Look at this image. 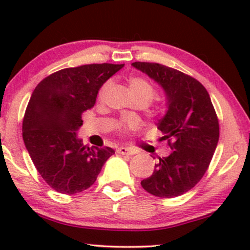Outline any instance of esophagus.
<instances>
[{
	"mask_svg": "<svg viewBox=\"0 0 250 250\" xmlns=\"http://www.w3.org/2000/svg\"><path fill=\"white\" fill-rule=\"evenodd\" d=\"M117 152L119 155H127V156H132L134 155V151L131 149H127V148H124V146H122V148H118L117 149Z\"/></svg>",
	"mask_w": 250,
	"mask_h": 250,
	"instance_id": "obj_1",
	"label": "esophagus"
}]
</instances>
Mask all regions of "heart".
I'll list each match as a JSON object with an SVG mask.
<instances>
[{"instance_id": "heart-1", "label": "heart", "mask_w": 250, "mask_h": 250, "mask_svg": "<svg viewBox=\"0 0 250 250\" xmlns=\"http://www.w3.org/2000/svg\"><path fill=\"white\" fill-rule=\"evenodd\" d=\"M110 86H111V81L105 82L100 88L99 97L100 98L104 97L105 92L109 90V87ZM128 86L135 100H142L145 101L146 104L151 100L153 94H155V88H153L152 84L143 77H131L128 81ZM136 123L134 121H131L126 124V127H134Z\"/></svg>"}]
</instances>
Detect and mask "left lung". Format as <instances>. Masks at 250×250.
<instances>
[{
  "mask_svg": "<svg viewBox=\"0 0 250 250\" xmlns=\"http://www.w3.org/2000/svg\"><path fill=\"white\" fill-rule=\"evenodd\" d=\"M165 93L166 114L157 123L170 153L158 157L151 176L141 181L146 192L174 198L188 192L201 180L217 146L220 127L210 97L193 77L164 64L133 62Z\"/></svg>",
  "mask_w": 250,
  "mask_h": 250,
  "instance_id": "left-lung-1",
  "label": "left lung"
}]
</instances>
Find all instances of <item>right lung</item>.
Returning <instances> with one entry per match:
<instances>
[{
	"label": "right lung",
	"instance_id": "right-lung-1",
	"mask_svg": "<svg viewBox=\"0 0 250 250\" xmlns=\"http://www.w3.org/2000/svg\"><path fill=\"white\" fill-rule=\"evenodd\" d=\"M124 67L93 63L66 68L34 90L22 122V139L36 169L58 192L80 193L95 182L115 153L109 146L90 148L77 132L82 114L95 104L102 85Z\"/></svg>",
	"mask_w": 250,
	"mask_h": 250
}]
</instances>
